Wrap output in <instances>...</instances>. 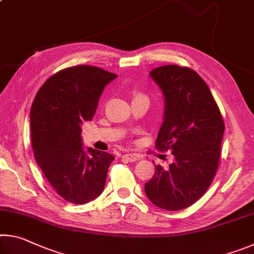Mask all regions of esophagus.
Masks as SVG:
<instances>
[{
	"instance_id": "esophagus-1",
	"label": "esophagus",
	"mask_w": 254,
	"mask_h": 254,
	"mask_svg": "<svg viewBox=\"0 0 254 254\" xmlns=\"http://www.w3.org/2000/svg\"><path fill=\"white\" fill-rule=\"evenodd\" d=\"M122 158L124 159V160L133 162V161H136L137 159H139V156H137V154H135V153H126V154H123Z\"/></svg>"
}]
</instances>
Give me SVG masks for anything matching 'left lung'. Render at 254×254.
<instances>
[{
    "mask_svg": "<svg viewBox=\"0 0 254 254\" xmlns=\"http://www.w3.org/2000/svg\"><path fill=\"white\" fill-rule=\"evenodd\" d=\"M150 77L165 96L163 123L156 148L170 150L174 162L156 167L144 185L152 203L166 210H180L205 194L216 174L224 121L207 84L188 67L154 68Z\"/></svg>",
    "mask_w": 254,
    "mask_h": 254,
    "instance_id": "1",
    "label": "left lung"
}]
</instances>
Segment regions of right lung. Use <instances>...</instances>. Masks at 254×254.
<instances>
[{
  "mask_svg": "<svg viewBox=\"0 0 254 254\" xmlns=\"http://www.w3.org/2000/svg\"><path fill=\"white\" fill-rule=\"evenodd\" d=\"M102 68L80 65L49 77L30 111L36 161L57 194L72 204L92 201L104 190L111 153L83 149L80 126L91 121L105 86L117 78Z\"/></svg>",
  "mask_w": 254,
  "mask_h": 254,
  "instance_id": "add662e5",
  "label": "right lung"
}]
</instances>
